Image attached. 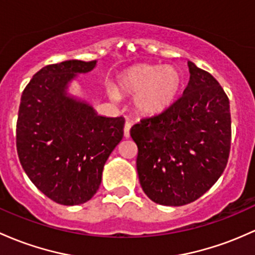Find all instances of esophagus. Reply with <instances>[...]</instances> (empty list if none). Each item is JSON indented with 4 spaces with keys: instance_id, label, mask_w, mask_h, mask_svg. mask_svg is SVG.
I'll return each instance as SVG.
<instances>
[{
    "instance_id": "34e87169",
    "label": "esophagus",
    "mask_w": 255,
    "mask_h": 255,
    "mask_svg": "<svg viewBox=\"0 0 255 255\" xmlns=\"http://www.w3.org/2000/svg\"><path fill=\"white\" fill-rule=\"evenodd\" d=\"M130 127H132V123L130 122H126L125 125V128H123V135H125V138H129V130H130Z\"/></svg>"
}]
</instances>
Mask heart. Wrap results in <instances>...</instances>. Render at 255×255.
Listing matches in <instances>:
<instances>
[{
  "label": "heart",
  "instance_id": "obj_1",
  "mask_svg": "<svg viewBox=\"0 0 255 255\" xmlns=\"http://www.w3.org/2000/svg\"><path fill=\"white\" fill-rule=\"evenodd\" d=\"M181 86L180 72L173 66L142 64L128 69L119 77L116 88L120 93L135 94L133 98L134 110L144 116H153L168 109ZM111 99H116L117 92L108 89Z\"/></svg>",
  "mask_w": 255,
  "mask_h": 255
}]
</instances>
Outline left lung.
<instances>
[{
  "label": "left lung",
  "instance_id": "8db88e82",
  "mask_svg": "<svg viewBox=\"0 0 255 255\" xmlns=\"http://www.w3.org/2000/svg\"><path fill=\"white\" fill-rule=\"evenodd\" d=\"M183 96L163 113L130 128L145 194L163 206H184L206 194L228 164L230 103L209 72L189 61Z\"/></svg>",
  "mask_w": 255,
  "mask_h": 255
}]
</instances>
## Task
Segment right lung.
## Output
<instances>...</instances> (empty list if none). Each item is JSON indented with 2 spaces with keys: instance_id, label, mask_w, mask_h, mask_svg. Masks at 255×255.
<instances>
[{
  "instance_id": "1",
  "label": "right lung",
  "mask_w": 255,
  "mask_h": 255,
  "mask_svg": "<svg viewBox=\"0 0 255 255\" xmlns=\"http://www.w3.org/2000/svg\"><path fill=\"white\" fill-rule=\"evenodd\" d=\"M96 64L66 60L44 66L21 94L19 161L33 185L59 205H81L96 195L106 159L123 138L122 116H99L89 104L66 96L70 81Z\"/></svg>"
}]
</instances>
